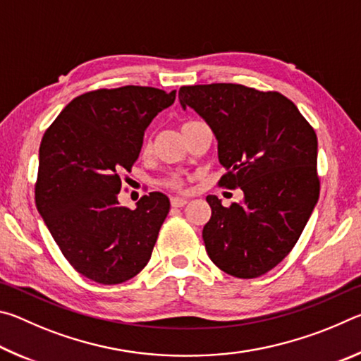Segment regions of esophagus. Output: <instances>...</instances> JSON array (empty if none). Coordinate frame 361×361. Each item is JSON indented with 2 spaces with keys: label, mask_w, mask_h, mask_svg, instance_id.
<instances>
[{
  "label": "esophagus",
  "mask_w": 361,
  "mask_h": 361,
  "mask_svg": "<svg viewBox=\"0 0 361 361\" xmlns=\"http://www.w3.org/2000/svg\"><path fill=\"white\" fill-rule=\"evenodd\" d=\"M170 204H172V207H175V209H178V207H185L188 204V200L181 197H172L170 199Z\"/></svg>",
  "instance_id": "34e87169"
}]
</instances>
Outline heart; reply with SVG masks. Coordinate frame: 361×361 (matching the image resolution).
I'll list each match as a JSON object with an SVG mask.
<instances>
[{
    "instance_id": "1",
    "label": "heart",
    "mask_w": 361,
    "mask_h": 361,
    "mask_svg": "<svg viewBox=\"0 0 361 361\" xmlns=\"http://www.w3.org/2000/svg\"><path fill=\"white\" fill-rule=\"evenodd\" d=\"M186 124H188V122H186ZM183 126H185V124H183ZM162 185L169 188V189H173V191H181L183 186H185V181H183L180 175H172V176H169V178L162 180Z\"/></svg>"
}]
</instances>
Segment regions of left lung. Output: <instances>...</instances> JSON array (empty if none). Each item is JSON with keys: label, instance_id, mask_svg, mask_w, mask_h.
<instances>
[{"label": "left lung", "instance_id": "8db88e82", "mask_svg": "<svg viewBox=\"0 0 361 361\" xmlns=\"http://www.w3.org/2000/svg\"><path fill=\"white\" fill-rule=\"evenodd\" d=\"M178 97L215 133L226 169L218 185L243 191V202L229 207L207 197V253L232 277H259L296 245L319 200L314 127L276 90L218 82L183 85Z\"/></svg>", "mask_w": 361, "mask_h": 361}]
</instances>
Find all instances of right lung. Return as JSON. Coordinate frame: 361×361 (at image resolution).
Masks as SVG:
<instances>
[{
  "label": "right lung",
  "instance_id": "1",
  "mask_svg": "<svg viewBox=\"0 0 361 361\" xmlns=\"http://www.w3.org/2000/svg\"><path fill=\"white\" fill-rule=\"evenodd\" d=\"M176 90L124 85L73 99L49 126L39 146L35 199L66 261L97 283L116 285L148 264L170 210L167 195L149 192L137 209L118 200L143 135Z\"/></svg>",
  "mask_w": 361,
  "mask_h": 361
}]
</instances>
